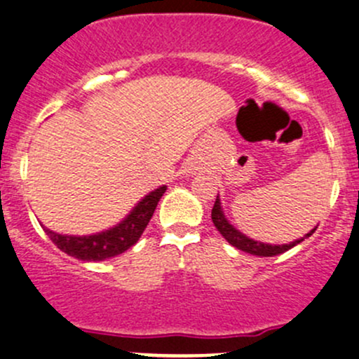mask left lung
Here are the masks:
<instances>
[{"label": "left lung", "mask_w": 359, "mask_h": 359, "mask_svg": "<svg viewBox=\"0 0 359 359\" xmlns=\"http://www.w3.org/2000/svg\"><path fill=\"white\" fill-rule=\"evenodd\" d=\"M211 220H213L215 227L218 229V232H220L222 236L227 239L229 244H232L233 248L241 249V251L249 252V255H256V256L282 255V252L289 251V249L296 246V244L303 243L306 237L311 236V233L316 230V229H313L311 232L306 233V236L303 237V239H297V241H294V243H290V244H282V246H271V244L258 243V241L249 239V237L244 236V233H241L239 230H236L232 227V225L229 224L227 218H225V215H224V211H222L220 199H218V196H217V201H215V205H213V210H211Z\"/></svg>", "instance_id": "8db88e82"}]
</instances>
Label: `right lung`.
<instances>
[{
    "label": "right lung",
    "mask_w": 359,
    "mask_h": 359,
    "mask_svg": "<svg viewBox=\"0 0 359 359\" xmlns=\"http://www.w3.org/2000/svg\"><path fill=\"white\" fill-rule=\"evenodd\" d=\"M167 186L149 192L144 199L137 203L134 210L127 215L123 222H120L116 227L104 232L94 233V236H62L53 230L44 227V232L53 241L56 248L62 249L69 256L82 259V262H103V259L113 258L116 255L126 252L130 246H134L142 236L144 229L148 227L151 217L156 210L158 201L161 199Z\"/></svg>",
    "instance_id": "1"
}]
</instances>
